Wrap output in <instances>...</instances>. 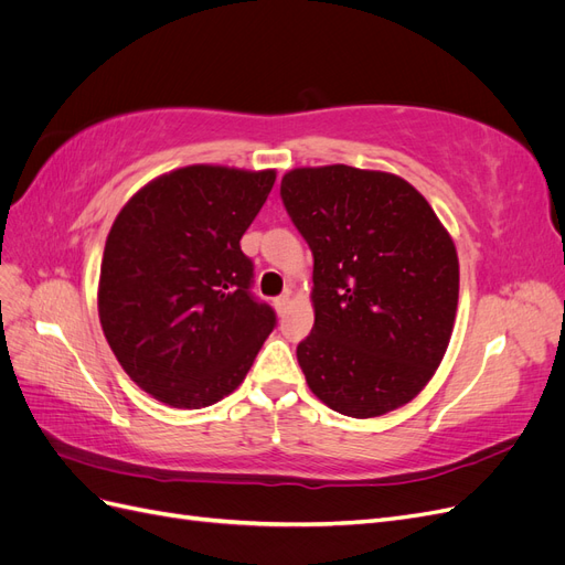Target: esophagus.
<instances>
[{
  "mask_svg": "<svg viewBox=\"0 0 565 565\" xmlns=\"http://www.w3.org/2000/svg\"><path fill=\"white\" fill-rule=\"evenodd\" d=\"M289 303H292V297H289V292L276 299V309H278V313H280V316H285V313H287V309H289Z\"/></svg>",
  "mask_w": 565,
  "mask_h": 565,
  "instance_id": "obj_1",
  "label": "esophagus"
}]
</instances>
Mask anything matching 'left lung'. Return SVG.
<instances>
[{"label": "left lung", "instance_id": "1", "mask_svg": "<svg viewBox=\"0 0 565 565\" xmlns=\"http://www.w3.org/2000/svg\"><path fill=\"white\" fill-rule=\"evenodd\" d=\"M285 210L313 252L311 334L297 361L316 396L355 419L413 401L448 351L459 297L450 233L405 179L299 167Z\"/></svg>", "mask_w": 565, "mask_h": 565}]
</instances>
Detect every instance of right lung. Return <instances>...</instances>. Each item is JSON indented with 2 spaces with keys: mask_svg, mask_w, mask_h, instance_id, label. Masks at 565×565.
Masks as SVG:
<instances>
[{
  "mask_svg": "<svg viewBox=\"0 0 565 565\" xmlns=\"http://www.w3.org/2000/svg\"><path fill=\"white\" fill-rule=\"evenodd\" d=\"M276 169L191 164L146 183L119 210L98 280V318L117 363L169 407L214 405L243 384L276 328L249 292L241 237Z\"/></svg>",
  "mask_w": 565,
  "mask_h": 565,
  "instance_id": "obj_1",
  "label": "right lung"
}]
</instances>
